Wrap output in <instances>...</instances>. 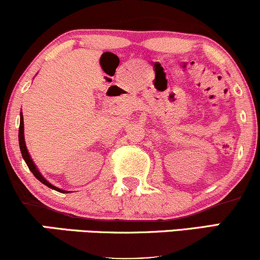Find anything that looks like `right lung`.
Wrapping results in <instances>:
<instances>
[{
    "label": "right lung",
    "mask_w": 260,
    "mask_h": 260,
    "mask_svg": "<svg viewBox=\"0 0 260 260\" xmlns=\"http://www.w3.org/2000/svg\"><path fill=\"white\" fill-rule=\"evenodd\" d=\"M19 146H20V151H21V156H23L24 161L26 162L27 167H29V170L32 172V174L35 176L37 179H39L41 183L45 184L46 186L51 187V189L55 190V191H59V192H68L65 191V190H61L59 189V187L52 185L51 183H49L48 180L46 179L45 177L42 176V174L40 173L39 168H37V166L35 165V162L32 161V158H31V156L29 154V151H27V148H26V144H25V137H24V118H23V112H20V124H19Z\"/></svg>",
    "instance_id": "add662e5"
}]
</instances>
